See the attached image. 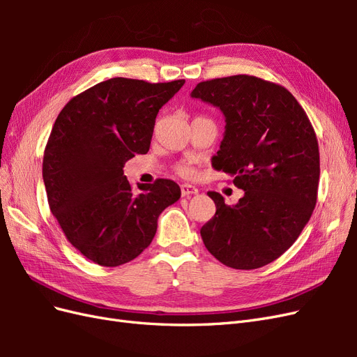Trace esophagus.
I'll return each instance as SVG.
<instances>
[{
	"instance_id": "obj_1",
	"label": "esophagus",
	"mask_w": 357,
	"mask_h": 357,
	"mask_svg": "<svg viewBox=\"0 0 357 357\" xmlns=\"http://www.w3.org/2000/svg\"><path fill=\"white\" fill-rule=\"evenodd\" d=\"M181 195L183 197H190V195H197L198 193V189L195 186L192 185H188V183H185V185H181Z\"/></svg>"
}]
</instances>
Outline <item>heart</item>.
<instances>
[{
    "label": "heart",
    "instance_id": "1",
    "mask_svg": "<svg viewBox=\"0 0 357 357\" xmlns=\"http://www.w3.org/2000/svg\"><path fill=\"white\" fill-rule=\"evenodd\" d=\"M178 171H180V174H183V176H190L192 174V169L189 167H180Z\"/></svg>",
    "mask_w": 357,
    "mask_h": 357
}]
</instances>
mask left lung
Listing matches in <instances>:
<instances>
[{"instance_id": "8db88e82", "label": "left lung", "mask_w": 357, "mask_h": 357, "mask_svg": "<svg viewBox=\"0 0 357 357\" xmlns=\"http://www.w3.org/2000/svg\"><path fill=\"white\" fill-rule=\"evenodd\" d=\"M190 96L223 113L225 134L211 165L244 190L235 205L208 192L215 214L201 228L202 241L226 266L268 265L296 241L316 207L314 129L287 89L253 75L201 82Z\"/></svg>"}]
</instances>
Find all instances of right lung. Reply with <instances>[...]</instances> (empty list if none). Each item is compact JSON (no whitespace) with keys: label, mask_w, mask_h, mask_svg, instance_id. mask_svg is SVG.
I'll list each match as a JSON object with an SVG mask.
<instances>
[{"label":"right lung","mask_w":357,"mask_h":357,"mask_svg":"<svg viewBox=\"0 0 357 357\" xmlns=\"http://www.w3.org/2000/svg\"><path fill=\"white\" fill-rule=\"evenodd\" d=\"M185 80L147 83L114 77L92 86L63 107L43 158L50 211L67 240L89 261L119 266L152 243L160 213L178 201L176 181L137 183L125 162L146 155L162 105Z\"/></svg>","instance_id":"1"}]
</instances>
